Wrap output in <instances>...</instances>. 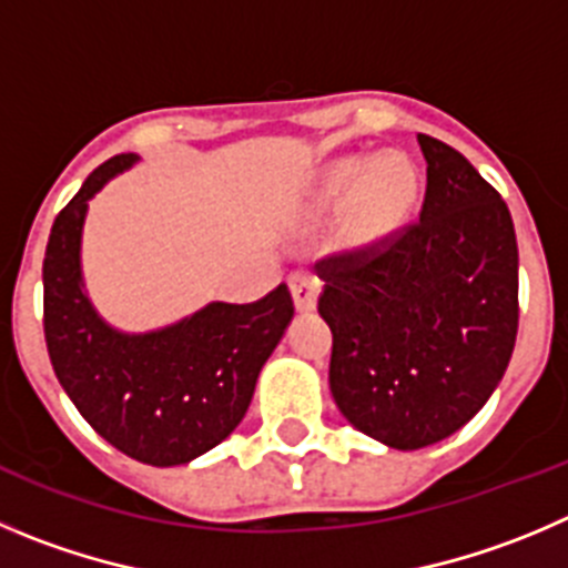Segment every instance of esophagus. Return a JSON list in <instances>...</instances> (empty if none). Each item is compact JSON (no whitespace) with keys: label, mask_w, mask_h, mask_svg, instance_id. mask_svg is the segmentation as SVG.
Masks as SVG:
<instances>
[{"label":"esophagus","mask_w":568,"mask_h":568,"mask_svg":"<svg viewBox=\"0 0 568 568\" xmlns=\"http://www.w3.org/2000/svg\"><path fill=\"white\" fill-rule=\"evenodd\" d=\"M290 293H293L295 306L301 312H310L315 310L317 295H321V281H317V275L312 270H295L290 275Z\"/></svg>","instance_id":"esophagus-1"}]
</instances>
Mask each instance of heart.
<instances>
[{
	"mask_svg": "<svg viewBox=\"0 0 568 568\" xmlns=\"http://www.w3.org/2000/svg\"><path fill=\"white\" fill-rule=\"evenodd\" d=\"M323 206L339 212L348 203V231L356 242L374 245L407 223L418 200V172L402 155H351L323 178Z\"/></svg>",
	"mask_w": 568,
	"mask_h": 568,
	"instance_id": "1",
	"label": "heart"
}]
</instances>
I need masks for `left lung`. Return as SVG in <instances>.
Wrapping results in <instances>:
<instances>
[{"label": "left lung", "instance_id": "obj_1", "mask_svg": "<svg viewBox=\"0 0 568 568\" xmlns=\"http://www.w3.org/2000/svg\"><path fill=\"white\" fill-rule=\"evenodd\" d=\"M420 214L374 245L317 258L339 413L390 449H424L474 418L518 332V247L501 194L440 139Z\"/></svg>", "mask_w": 568, "mask_h": 568}]
</instances>
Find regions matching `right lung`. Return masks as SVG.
<instances>
[{
	"instance_id": "right-lung-1",
	"label": "right lung",
	"mask_w": 568,
	"mask_h": 568,
	"mask_svg": "<svg viewBox=\"0 0 568 568\" xmlns=\"http://www.w3.org/2000/svg\"><path fill=\"white\" fill-rule=\"evenodd\" d=\"M133 161L122 153L97 166L52 223L44 337L58 382L97 435L148 466H183L245 418L295 306L278 284L253 304H209L161 332L122 334L102 323L83 293L80 231L89 200Z\"/></svg>"
}]
</instances>
